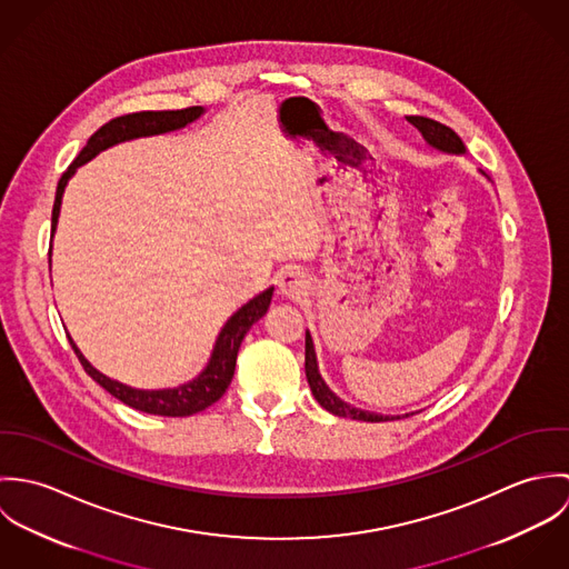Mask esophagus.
I'll use <instances>...</instances> for the list:
<instances>
[{
    "label": "esophagus",
    "instance_id": "1",
    "mask_svg": "<svg viewBox=\"0 0 569 569\" xmlns=\"http://www.w3.org/2000/svg\"><path fill=\"white\" fill-rule=\"evenodd\" d=\"M305 289H307V280H305V276L298 269H287V271L280 273V278H278V293L282 298L298 300L300 296H305Z\"/></svg>",
    "mask_w": 569,
    "mask_h": 569
}]
</instances>
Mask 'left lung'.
Segmentation results:
<instances>
[{
    "label": "left lung",
    "mask_w": 569,
    "mask_h": 569,
    "mask_svg": "<svg viewBox=\"0 0 569 569\" xmlns=\"http://www.w3.org/2000/svg\"><path fill=\"white\" fill-rule=\"evenodd\" d=\"M409 124H413L422 138L427 140L429 147L442 151V153H453V156H462L467 151L465 142L460 140V136L449 129L447 124H440L431 118H422V116H409L407 118ZM485 174V172H482ZM305 370H307V381L311 386V392L316 397V401L325 407L326 411L335 413V416H343V418H352V420H366V422H383V420H395V418H406V416H381V413H372V411H363L357 407L343 403L337 395L330 392V388L326 386L320 370H318V359H316V348H313V339L307 332V346H305Z\"/></svg>",
    "instance_id": "left-lung-1"
}]
</instances>
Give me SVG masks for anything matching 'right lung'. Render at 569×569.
<instances>
[{"instance_id": "add662e5", "label": "right lung", "mask_w": 569, "mask_h": 569, "mask_svg": "<svg viewBox=\"0 0 569 569\" xmlns=\"http://www.w3.org/2000/svg\"><path fill=\"white\" fill-rule=\"evenodd\" d=\"M206 109L203 107H188V109H177V111H140V113H127L120 118L109 120L107 124H102L82 147L79 158L68 166V170L61 174L59 186H57V197H54V208H52V237L59 223V212H61V199L66 192V186L70 181V177L77 172V168L84 162H89L91 158H96L100 151L127 142V140H136V138H149V136H160L168 131H177L183 129L186 124L194 122ZM50 253H52V244H50ZM271 296H273V287H269L267 291L258 293L253 300H249L243 305L228 322L221 328L212 357L206 366V370L179 386V388H168V390H136L129 388L120 381H113L109 377H104L102 372H98L84 357H82L79 346L74 343V339L68 335L79 361H81L84 372L100 386L104 388L111 397H116L118 401H122L124 406L147 411V413H156V416H192L206 407L217 403L228 386L232 383L234 377V368H237V355L241 348L247 330L251 325H256L269 309L271 305Z\"/></svg>"}]
</instances>
